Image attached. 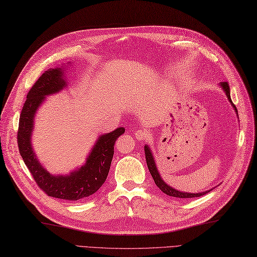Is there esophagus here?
I'll return each mask as SVG.
<instances>
[{"mask_svg": "<svg viewBox=\"0 0 257 257\" xmlns=\"http://www.w3.org/2000/svg\"><path fill=\"white\" fill-rule=\"evenodd\" d=\"M135 135H136V137L138 138V140L143 141V140H145L146 136H147V133H146V131H143V130H137V131H136V133H135Z\"/></svg>", "mask_w": 257, "mask_h": 257, "instance_id": "esophagus-1", "label": "esophagus"}]
</instances>
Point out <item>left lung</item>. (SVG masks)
Listing matches in <instances>:
<instances>
[{
  "instance_id": "obj_1",
  "label": "left lung",
  "mask_w": 257,
  "mask_h": 257,
  "mask_svg": "<svg viewBox=\"0 0 257 257\" xmlns=\"http://www.w3.org/2000/svg\"><path fill=\"white\" fill-rule=\"evenodd\" d=\"M220 86L223 87V89H224L227 97H228V99H229L232 107L234 108L235 111H237V108H235V106L233 105L232 101H231V98H230V88H229V84H228V82H221ZM237 113H238V111H237ZM145 155H146V161H147L148 169H149V172H150L152 178H154L156 185L161 189V191H163L165 193V195L171 196V197H175V198H179V199H187V198H197V197L204 196L205 193H207V192L212 190L211 189L209 191H204V192H201V193H188V192H180L178 190H175L174 188H172V187H170L169 185H166L162 180V178L160 177V175H159L157 166H156V163H155V160H154V157H152L151 151H150V149H149L147 145L145 146Z\"/></svg>"
}]
</instances>
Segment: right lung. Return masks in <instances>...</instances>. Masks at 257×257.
<instances>
[{
	"label": "right lung",
	"mask_w": 257,
	"mask_h": 257,
	"mask_svg": "<svg viewBox=\"0 0 257 257\" xmlns=\"http://www.w3.org/2000/svg\"><path fill=\"white\" fill-rule=\"evenodd\" d=\"M61 68H51L34 83L28 92L27 99L19 116L17 143L19 154L29 169L37 185L47 196L78 201L85 199L98 190L106 182L114 154L115 141L124 133L123 127H117L109 134H103L87 158L86 164L69 176H53L41 165L31 146L33 116L45 96L59 92L66 86Z\"/></svg>",
	"instance_id": "right-lung-1"
}]
</instances>
